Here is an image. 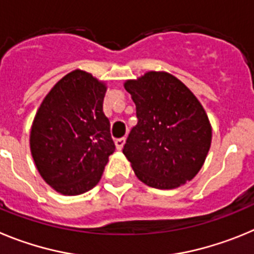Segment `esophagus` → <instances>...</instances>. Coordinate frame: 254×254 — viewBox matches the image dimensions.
<instances>
[{
    "label": "esophagus",
    "mask_w": 254,
    "mask_h": 254,
    "mask_svg": "<svg viewBox=\"0 0 254 254\" xmlns=\"http://www.w3.org/2000/svg\"><path fill=\"white\" fill-rule=\"evenodd\" d=\"M124 144H125V138H124V136H123V138H118L115 140V145H116V148H118L119 150L123 149V147H124Z\"/></svg>",
    "instance_id": "esophagus-1"
}]
</instances>
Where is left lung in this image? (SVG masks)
I'll return each instance as SVG.
<instances>
[{"instance_id": "left-lung-1", "label": "left lung", "mask_w": 254, "mask_h": 254, "mask_svg": "<svg viewBox=\"0 0 254 254\" xmlns=\"http://www.w3.org/2000/svg\"><path fill=\"white\" fill-rule=\"evenodd\" d=\"M136 106L138 124L123 153L145 185L171 190L191 181L206 159L211 127L204 107L180 79L148 72L125 82Z\"/></svg>"}]
</instances>
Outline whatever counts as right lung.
<instances>
[{"label": "right lung", "instance_id": "1", "mask_svg": "<svg viewBox=\"0 0 254 254\" xmlns=\"http://www.w3.org/2000/svg\"><path fill=\"white\" fill-rule=\"evenodd\" d=\"M106 87L76 69L52 88L34 119L30 148L39 173L63 195H81L99 184L115 152L102 111Z\"/></svg>", "mask_w": 254, "mask_h": 254}]
</instances>
